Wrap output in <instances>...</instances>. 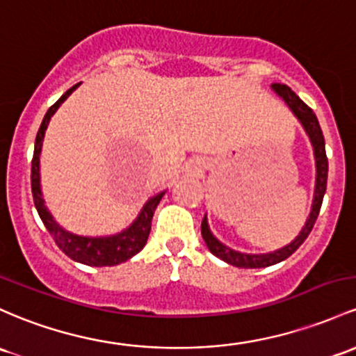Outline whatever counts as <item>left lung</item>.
Segmentation results:
<instances>
[{"label": "left lung", "mask_w": 356, "mask_h": 356, "mask_svg": "<svg viewBox=\"0 0 356 356\" xmlns=\"http://www.w3.org/2000/svg\"><path fill=\"white\" fill-rule=\"evenodd\" d=\"M272 89L275 91V95L282 97L284 103L287 104L289 109L294 113L296 118L299 120V123L302 124L304 131H306L307 136L311 140L312 152H314V162H316V184H314V197H312V206L309 218L306 220V225L302 226L300 233L291 243L286 245V247L273 250V252L268 253H241L236 252V250L226 247L222 245L216 236L211 233L208 218H202L201 222V235L204 238L206 247L209 248V252L213 255H216L218 259H221L226 264L233 265V267L240 268H264L270 267V265L279 264V261L289 259L292 253L298 250L300 245L304 243L307 235L311 233L312 226H314L316 220H318L319 209H321L324 193H326V182H327V159H326V148H324V136L321 131V127H319V121L316 118V115L312 113V109L304 103L300 97L292 91L291 88L286 84H272Z\"/></svg>", "instance_id": "obj_1"}]
</instances>
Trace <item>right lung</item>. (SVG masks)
Segmentation results:
<instances>
[{
  "mask_svg": "<svg viewBox=\"0 0 356 356\" xmlns=\"http://www.w3.org/2000/svg\"><path fill=\"white\" fill-rule=\"evenodd\" d=\"M79 84L72 86L69 91L58 97L56 104L49 108L45 113L44 121H42L40 128H38L37 138H35V150H33V160H32V194L35 208L38 211V216L44 221L45 228L49 229L50 235L56 240L57 247L69 257V259L79 261V264L91 265V267H111V265L123 264V261L130 260L131 257L136 255L143 247H145L148 235H150L152 228V218H154L155 209H157L160 199H162L165 191L155 194L143 204L140 209L138 216L131 222L128 228L121 229L120 233L108 236H83L70 233L67 229L62 228L58 222L54 220L50 214L49 208L45 206L44 196H42V186H40V154L42 145H44V136L49 127L50 118L56 115V111L60 108L67 97L79 88Z\"/></svg>",
  "mask_w": 356,
  "mask_h": 356,
  "instance_id": "1",
  "label": "right lung"
}]
</instances>
